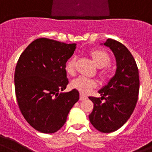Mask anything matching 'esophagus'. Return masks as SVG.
Returning a JSON list of instances; mask_svg holds the SVG:
<instances>
[{
  "instance_id": "esophagus-1",
  "label": "esophagus",
  "mask_w": 152,
  "mask_h": 152,
  "mask_svg": "<svg viewBox=\"0 0 152 152\" xmlns=\"http://www.w3.org/2000/svg\"><path fill=\"white\" fill-rule=\"evenodd\" d=\"M87 98V96L84 95V94H80V100H86V99Z\"/></svg>"
}]
</instances>
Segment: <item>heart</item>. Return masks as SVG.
Listing matches in <instances>:
<instances>
[{"instance_id": "1", "label": "heart", "mask_w": 152, "mask_h": 152, "mask_svg": "<svg viewBox=\"0 0 152 152\" xmlns=\"http://www.w3.org/2000/svg\"><path fill=\"white\" fill-rule=\"evenodd\" d=\"M92 58L98 68H100L99 74L101 77H107L109 73L108 69L106 66L110 64V57L107 52L103 50L97 49L92 52ZM75 63H76V58L73 57L66 62L65 65V71L70 76L75 74ZM97 86V82L93 79L85 77V76H79L76 79H73L71 82V87L79 91L82 93H88L92 88Z\"/></svg>"}]
</instances>
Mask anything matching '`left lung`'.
I'll return each mask as SVG.
<instances>
[{"label": "left lung", "mask_w": 152, "mask_h": 152, "mask_svg": "<svg viewBox=\"0 0 152 152\" xmlns=\"http://www.w3.org/2000/svg\"><path fill=\"white\" fill-rule=\"evenodd\" d=\"M103 44L113 51L117 69L108 84L98 91L101 97H88L94 103L89 120L99 131L111 133L122 127L134 112L140 78L137 63L125 46L113 39H107Z\"/></svg>", "instance_id": "left-lung-1"}]
</instances>
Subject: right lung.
<instances>
[{
	"label": "right lung",
	"mask_w": 152,
	"mask_h": 152,
	"mask_svg": "<svg viewBox=\"0 0 152 152\" xmlns=\"http://www.w3.org/2000/svg\"><path fill=\"white\" fill-rule=\"evenodd\" d=\"M76 45L39 38L24 50L17 62L14 82L18 107L28 124L41 133L60 130L79 99L76 89L59 93L69 83L65 65Z\"/></svg>",
	"instance_id": "add662e5"
}]
</instances>
